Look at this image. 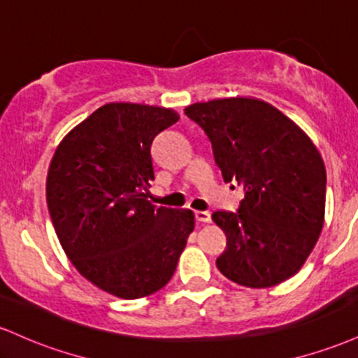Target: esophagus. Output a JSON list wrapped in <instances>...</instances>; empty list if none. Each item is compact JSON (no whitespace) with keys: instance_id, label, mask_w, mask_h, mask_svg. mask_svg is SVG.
Masks as SVG:
<instances>
[{"instance_id":"1","label":"esophagus","mask_w":358,"mask_h":358,"mask_svg":"<svg viewBox=\"0 0 358 358\" xmlns=\"http://www.w3.org/2000/svg\"><path fill=\"white\" fill-rule=\"evenodd\" d=\"M195 219L199 222H202V224H208V222H212V215L208 210H196Z\"/></svg>"}]
</instances>
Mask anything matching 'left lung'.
Segmentation results:
<instances>
[{
	"mask_svg": "<svg viewBox=\"0 0 358 358\" xmlns=\"http://www.w3.org/2000/svg\"><path fill=\"white\" fill-rule=\"evenodd\" d=\"M185 114L210 139L224 182L244 188L239 210L212 213L227 236L217 268L248 287L294 276L323 229L327 171L316 146L281 110L254 97L195 102Z\"/></svg>",
	"mask_w": 358,
	"mask_h": 358,
	"instance_id": "left-lung-1",
	"label": "left lung"
}]
</instances>
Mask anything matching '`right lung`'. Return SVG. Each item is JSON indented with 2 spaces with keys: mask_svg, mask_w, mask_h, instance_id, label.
Segmentation results:
<instances>
[{
  "mask_svg": "<svg viewBox=\"0 0 358 358\" xmlns=\"http://www.w3.org/2000/svg\"><path fill=\"white\" fill-rule=\"evenodd\" d=\"M180 116L158 106L109 102L57 146L47 203L76 269L122 299L150 296L173 276L195 227L188 208L153 205L151 145Z\"/></svg>",
  "mask_w": 358,
  "mask_h": 358,
  "instance_id": "obj_1",
  "label": "right lung"
}]
</instances>
